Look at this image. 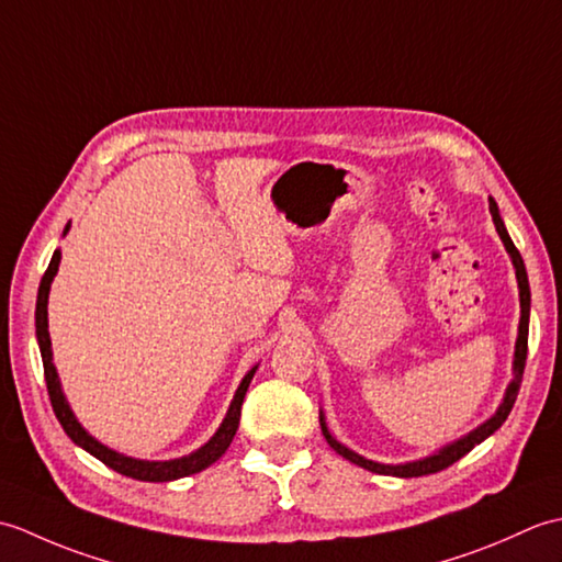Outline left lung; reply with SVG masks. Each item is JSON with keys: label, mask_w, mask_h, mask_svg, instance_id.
<instances>
[{"label": "left lung", "mask_w": 562, "mask_h": 562, "mask_svg": "<svg viewBox=\"0 0 562 562\" xmlns=\"http://www.w3.org/2000/svg\"><path fill=\"white\" fill-rule=\"evenodd\" d=\"M491 214H493V222H495V229L499 234V238L505 241L507 254L512 256V262H515L517 268V282H519V302H521V321H519V338H517V352H515V379H512V384L507 389V396L499 405L497 413L491 417V420L483 423L479 429H473L465 437H461L459 441H453V445L445 447L441 451L432 453V457H427L423 461H411V463H403V465H384V463H374L369 459H362L360 453L350 451L348 447H342L340 441H336L330 437L328 427L324 423V415H321V432H324L328 445L336 449L342 459H348L357 465H362V469L372 471V473H384V475H398V479H417V475H429V473H439L449 469L451 463H457L461 457H465L475 445H481L483 439L491 437L495 429L507 420V415L512 413V405L517 401V393L521 386V376H524V367H527V350H529V306H531V292H529V278H527V268H524V260L521 254L517 250V246L512 244V238L505 229L503 220H499V212H497V202L491 198Z\"/></svg>", "instance_id": "8db88e82"}]
</instances>
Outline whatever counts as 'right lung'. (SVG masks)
Wrapping results in <instances>:
<instances>
[{
	"label": "right lung",
	"mask_w": 562,
	"mask_h": 562,
	"mask_svg": "<svg viewBox=\"0 0 562 562\" xmlns=\"http://www.w3.org/2000/svg\"><path fill=\"white\" fill-rule=\"evenodd\" d=\"M69 229V224L65 226V234ZM59 248L53 254L50 266H47L43 280H41V288H38V302H35V336H38V345H41V357H43V372H45V384H47V396H50L53 403V411L57 415L59 425L67 432V437L79 445L81 449H87L89 453H93L99 461H103L109 469L117 471L127 475V479H135V481H147V483H166V481H176V479H183V475L190 473H198L202 469H207L214 461H217L222 453L229 449L232 439L236 435V427L238 420H241V403L244 396L248 391L250 379L256 374V367L250 369V372L244 376L241 386L236 389V396L229 405V413H226L224 423L220 425L217 435H214L205 447H200L198 451L190 453V457H181V459H173V461H137V459H130L123 457V453H117L109 447H103L101 441L93 439L87 429H83L75 413L69 411V405L63 396V389H59V379L55 372V364H53V352H50V333H47V294H50V282L57 272L59 266Z\"/></svg>",
	"instance_id": "1"
}]
</instances>
